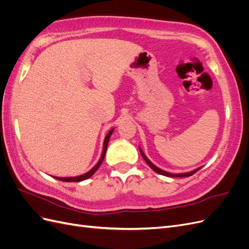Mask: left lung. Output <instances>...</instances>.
<instances>
[{"label": "left lung", "mask_w": 249, "mask_h": 249, "mask_svg": "<svg viewBox=\"0 0 249 249\" xmlns=\"http://www.w3.org/2000/svg\"><path fill=\"white\" fill-rule=\"evenodd\" d=\"M139 150H140V154H141V156H142L143 159H144V161L148 164V166H149L150 168H152L154 171H156L157 173H160V175L165 176V177H169V178H185V177H190V176L194 175L195 172H197V171L201 168V167H199V168L195 169V170H193V171L186 172V173H170V172H167V171H165V170H162V169H160V168H158L157 166H155V165L147 159V157H146L144 154H143L142 149H141L140 147H139Z\"/></svg>", "instance_id": "left-lung-1"}]
</instances>
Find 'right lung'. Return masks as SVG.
<instances>
[{
  "mask_svg": "<svg viewBox=\"0 0 249 249\" xmlns=\"http://www.w3.org/2000/svg\"><path fill=\"white\" fill-rule=\"evenodd\" d=\"M113 130H114V129L110 130L109 133L107 134L106 138H105V140H104V146H103V153H102V156H101V159L99 160V162L96 163V165L92 169H90L88 172L84 173V175H82V176H79V177H71V178H58V177H54V178L59 179V180H62V182H81V180H84V179L89 178L90 177H92V175L97 170V168L101 166V164H102L104 158H105V155H106V150H107V146H108V143H109V139H110V136H111L112 133H113Z\"/></svg>",
  "mask_w": 249,
  "mask_h": 249,
  "instance_id": "obj_1",
  "label": "right lung"
}]
</instances>
